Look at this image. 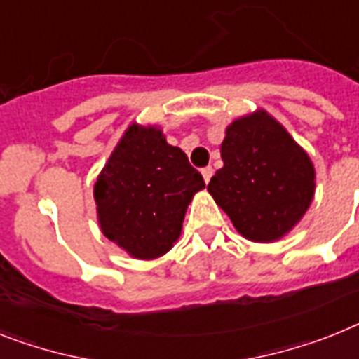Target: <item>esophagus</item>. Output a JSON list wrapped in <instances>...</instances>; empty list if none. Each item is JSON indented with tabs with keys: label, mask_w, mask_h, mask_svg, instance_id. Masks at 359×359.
<instances>
[{
	"label": "esophagus",
	"mask_w": 359,
	"mask_h": 359,
	"mask_svg": "<svg viewBox=\"0 0 359 359\" xmlns=\"http://www.w3.org/2000/svg\"><path fill=\"white\" fill-rule=\"evenodd\" d=\"M213 175V168L212 165H208V168H203V177H204V182H210V179H212Z\"/></svg>",
	"instance_id": "1"
}]
</instances>
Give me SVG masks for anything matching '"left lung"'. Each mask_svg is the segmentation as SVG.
<instances>
[{
    "instance_id": "1",
    "label": "left lung",
    "mask_w": 359,
    "mask_h": 359,
    "mask_svg": "<svg viewBox=\"0 0 359 359\" xmlns=\"http://www.w3.org/2000/svg\"><path fill=\"white\" fill-rule=\"evenodd\" d=\"M222 165L208 191L239 233L257 243L283 237L314 197V168L294 138L264 111L226 129Z\"/></svg>"
}]
</instances>
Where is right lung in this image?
Segmentation results:
<instances>
[{"label": "right lung", "mask_w": 359, "mask_h": 359, "mask_svg": "<svg viewBox=\"0 0 359 359\" xmlns=\"http://www.w3.org/2000/svg\"><path fill=\"white\" fill-rule=\"evenodd\" d=\"M203 175L155 128L131 126L95 184L102 231L138 259L165 254L179 239Z\"/></svg>", "instance_id": "obj_1"}]
</instances>
